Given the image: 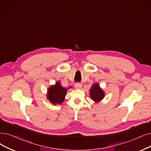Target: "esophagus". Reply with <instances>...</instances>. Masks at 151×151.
I'll list each match as a JSON object with an SVG mask.
<instances>
[{"instance_id":"obj_1","label":"esophagus","mask_w":151,"mask_h":151,"mask_svg":"<svg viewBox=\"0 0 151 151\" xmlns=\"http://www.w3.org/2000/svg\"><path fill=\"white\" fill-rule=\"evenodd\" d=\"M75 87L76 89H81L82 88V84H80V83H76L75 85Z\"/></svg>"}]
</instances>
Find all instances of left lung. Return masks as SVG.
<instances>
[{
	"label": "left lung",
	"instance_id": "1",
	"mask_svg": "<svg viewBox=\"0 0 151 151\" xmlns=\"http://www.w3.org/2000/svg\"><path fill=\"white\" fill-rule=\"evenodd\" d=\"M89 94L91 99L96 103L101 102L105 96V92L98 83L93 84V86L91 87Z\"/></svg>",
	"mask_w": 151,
	"mask_h": 151
}]
</instances>
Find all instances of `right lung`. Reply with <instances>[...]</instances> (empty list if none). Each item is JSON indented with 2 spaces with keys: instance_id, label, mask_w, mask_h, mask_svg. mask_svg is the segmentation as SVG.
Wrapping results in <instances>:
<instances>
[{
  "instance_id": "1",
  "label": "right lung",
  "mask_w": 151,
  "mask_h": 151,
  "mask_svg": "<svg viewBox=\"0 0 151 151\" xmlns=\"http://www.w3.org/2000/svg\"><path fill=\"white\" fill-rule=\"evenodd\" d=\"M71 87H68L67 89L62 87L59 81H57L54 85H52L47 89V99L50 103L54 105L61 104L65 100L67 90Z\"/></svg>"
}]
</instances>
